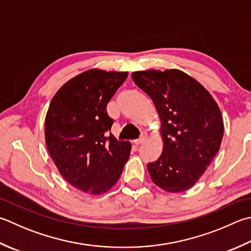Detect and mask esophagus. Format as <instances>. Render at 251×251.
Listing matches in <instances>:
<instances>
[{
	"label": "esophagus",
	"instance_id": "34e87169",
	"mask_svg": "<svg viewBox=\"0 0 251 251\" xmlns=\"http://www.w3.org/2000/svg\"><path fill=\"white\" fill-rule=\"evenodd\" d=\"M146 139H147V137H146V136H142V137H140L139 139H136V140H135V144H136L137 146H139V145L142 144V142H145Z\"/></svg>",
	"mask_w": 251,
	"mask_h": 251
}]
</instances>
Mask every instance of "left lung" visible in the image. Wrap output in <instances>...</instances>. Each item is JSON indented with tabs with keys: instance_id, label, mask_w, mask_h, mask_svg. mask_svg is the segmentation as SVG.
Returning <instances> with one entry per match:
<instances>
[{
	"instance_id": "left-lung-1",
	"label": "left lung",
	"mask_w": 251,
	"mask_h": 251,
	"mask_svg": "<svg viewBox=\"0 0 251 251\" xmlns=\"http://www.w3.org/2000/svg\"><path fill=\"white\" fill-rule=\"evenodd\" d=\"M132 80L159 113L163 151L148 163L152 181L170 193L193 187L220 149L224 134L221 111L210 93L178 70L141 71Z\"/></svg>"
}]
</instances>
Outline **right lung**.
<instances>
[{"mask_svg": "<svg viewBox=\"0 0 251 251\" xmlns=\"http://www.w3.org/2000/svg\"><path fill=\"white\" fill-rule=\"evenodd\" d=\"M128 76L126 72L90 70L67 81L46 117V142L61 175L90 195L110 190L129 158V141L111 134L106 105Z\"/></svg>", "mask_w": 251, "mask_h": 251, "instance_id": "add662e5", "label": "right lung"}]
</instances>
